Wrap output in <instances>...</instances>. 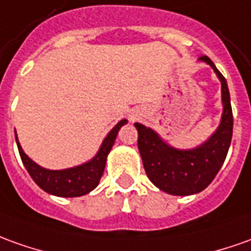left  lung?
Masks as SVG:
<instances>
[{
    "instance_id": "left-lung-1",
    "label": "left lung",
    "mask_w": 251,
    "mask_h": 251,
    "mask_svg": "<svg viewBox=\"0 0 251 251\" xmlns=\"http://www.w3.org/2000/svg\"><path fill=\"white\" fill-rule=\"evenodd\" d=\"M200 61L210 65L219 77L223 102L220 124L205 142L193 149H176L154 129L134 124L146 175L155 187L171 195H193L208 187L224 164L232 139L234 119L227 80L209 57H200Z\"/></svg>"
}]
</instances>
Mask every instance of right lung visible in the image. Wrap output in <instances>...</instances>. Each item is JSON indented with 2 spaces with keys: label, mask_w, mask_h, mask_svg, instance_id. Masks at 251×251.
I'll list each match as a JSON object with an SVG mask.
<instances>
[{
  "label": "right lung",
  "mask_w": 251,
  "mask_h": 251,
  "mask_svg": "<svg viewBox=\"0 0 251 251\" xmlns=\"http://www.w3.org/2000/svg\"><path fill=\"white\" fill-rule=\"evenodd\" d=\"M124 124H127L126 119L120 120L109 131V134L105 136V139L98 149L97 154L91 160L83 162L80 165L72 167V168L57 169V171L43 168L24 153L17 139L16 129H15V138H16L17 149L22 157V161L27 172L32 177V180L35 181L43 191L49 194L72 198V197H82V195L89 194L90 191H93L98 186L100 179L103 174V169H105L109 151L115 143L119 129L122 128Z\"/></svg>",
  "instance_id": "right-lung-1"
}]
</instances>
